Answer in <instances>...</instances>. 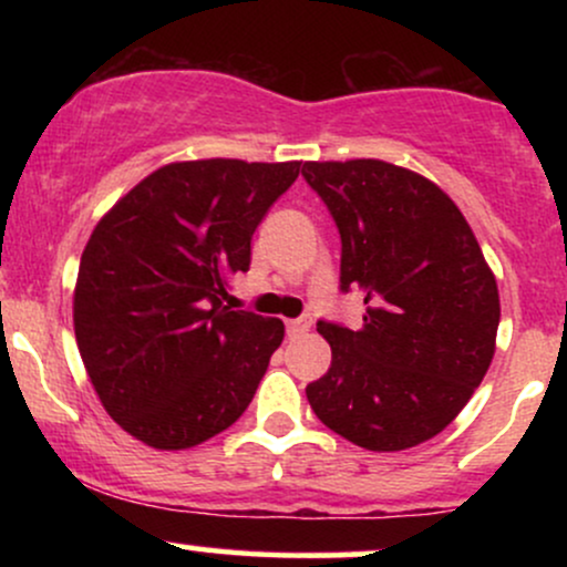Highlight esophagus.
Returning a JSON list of instances; mask_svg holds the SVG:
<instances>
[{
  "mask_svg": "<svg viewBox=\"0 0 567 567\" xmlns=\"http://www.w3.org/2000/svg\"><path fill=\"white\" fill-rule=\"evenodd\" d=\"M311 328V317H298V320H288V333L290 336H301Z\"/></svg>",
  "mask_w": 567,
  "mask_h": 567,
  "instance_id": "34e87169",
  "label": "esophagus"
}]
</instances>
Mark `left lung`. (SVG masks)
Here are the masks:
<instances>
[{"label":"left lung","mask_w":567,"mask_h":567,"mask_svg":"<svg viewBox=\"0 0 567 567\" xmlns=\"http://www.w3.org/2000/svg\"><path fill=\"white\" fill-rule=\"evenodd\" d=\"M341 234V290L365 298L362 328L317 322L333 349L306 386L324 426L394 453L440 434L485 379L501 303L477 237L437 184L381 159L306 162Z\"/></svg>","instance_id":"8db88e82"}]
</instances>
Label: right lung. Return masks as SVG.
<instances>
[{"label": "right lung", "mask_w": 567, "mask_h": 567, "mask_svg": "<svg viewBox=\"0 0 567 567\" xmlns=\"http://www.w3.org/2000/svg\"><path fill=\"white\" fill-rule=\"evenodd\" d=\"M298 173L301 162H173L97 220L76 275V347L135 440L186 451L250 405L285 324L231 311L226 288Z\"/></svg>", "instance_id": "obj_1"}]
</instances>
